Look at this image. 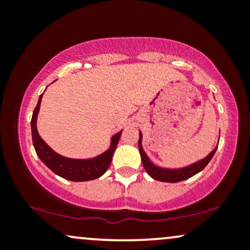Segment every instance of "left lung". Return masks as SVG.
<instances>
[{
	"mask_svg": "<svg viewBox=\"0 0 250 250\" xmlns=\"http://www.w3.org/2000/svg\"><path fill=\"white\" fill-rule=\"evenodd\" d=\"M141 139L142 135L140 133V139H139V149H140V154H141V159H142V165L145 167L146 171L153 177L154 180L161 181V182H169V183H175V182H180V181H185L189 179V177L194 176L195 174L200 173L202 169L206 168V166L208 165L209 161L213 159L215 151H216L217 147L211 151L210 154L208 155L207 157H205L201 161L194 163V165L189 166V167L182 168V169H163L160 167H156L154 166L153 163L149 161L148 156L146 155L145 151L142 149V145H141Z\"/></svg>",
	"mask_w": 250,
	"mask_h": 250,
	"instance_id": "obj_1",
	"label": "left lung"
}]
</instances>
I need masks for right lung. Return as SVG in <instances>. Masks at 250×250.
<instances>
[{"instance_id":"obj_1","label":"right lung","mask_w":250,"mask_h":250,"mask_svg":"<svg viewBox=\"0 0 250 250\" xmlns=\"http://www.w3.org/2000/svg\"><path fill=\"white\" fill-rule=\"evenodd\" d=\"M43 95V94H42ZM42 95H40L39 102L33 113L31 117V136H33V145L35 148L37 156L41 161L54 171L56 175L63 177L65 180L75 181V182H82V181H90L99 179L107 171L111 163L114 151H115L117 143H119L120 136L122 130L111 139V146L107 151L91 160H73L63 157L61 155L56 154L43 140L40 137L36 128V119L41 104Z\"/></svg>"}]
</instances>
